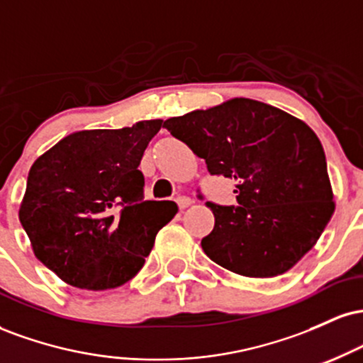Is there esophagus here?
Returning a JSON list of instances; mask_svg holds the SVG:
<instances>
[{
	"label": "esophagus",
	"mask_w": 363,
	"mask_h": 363,
	"mask_svg": "<svg viewBox=\"0 0 363 363\" xmlns=\"http://www.w3.org/2000/svg\"><path fill=\"white\" fill-rule=\"evenodd\" d=\"M177 205H179V208H181V210H184V208L193 205V199H191L189 196H179Z\"/></svg>",
	"instance_id": "esophagus-1"
}]
</instances>
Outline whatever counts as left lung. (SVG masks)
Returning <instances> with one entry per match:
<instances>
[{"label": "left lung", "instance_id": "8db88e82", "mask_svg": "<svg viewBox=\"0 0 363 363\" xmlns=\"http://www.w3.org/2000/svg\"><path fill=\"white\" fill-rule=\"evenodd\" d=\"M205 158L210 174L234 179L239 206L206 203L215 227L201 247L249 278L289 272L314 247L335 211L323 145L289 112L237 97L164 123Z\"/></svg>", "mask_w": 363, "mask_h": 363}]
</instances>
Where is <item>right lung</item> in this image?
Returning a JSON list of instances; mask_svg holds the SVG:
<instances>
[{"instance_id": "add662e5", "label": "right lung", "mask_w": 363, "mask_h": 363, "mask_svg": "<svg viewBox=\"0 0 363 363\" xmlns=\"http://www.w3.org/2000/svg\"><path fill=\"white\" fill-rule=\"evenodd\" d=\"M162 119L68 135L30 167L18 218L35 257L77 289H118L136 277L174 201H145L138 170Z\"/></svg>"}]
</instances>
